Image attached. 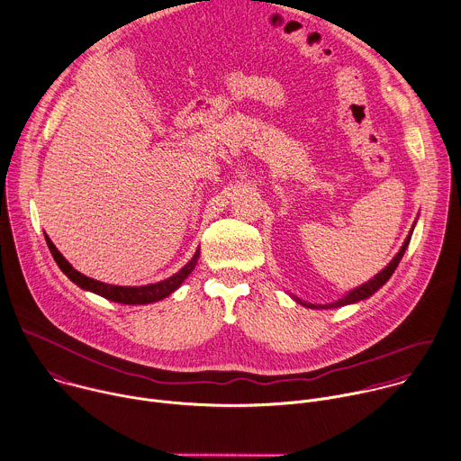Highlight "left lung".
<instances>
[{"mask_svg":"<svg viewBox=\"0 0 461 461\" xmlns=\"http://www.w3.org/2000/svg\"><path fill=\"white\" fill-rule=\"evenodd\" d=\"M411 235H412V230H411V233L407 235V239H405V242H403V246H402V249L398 251V255L375 276V278H371L369 282H366V284H362L360 287H357V289H353L349 294H346L344 298H340L339 302H333V303H328V305H315V303H308V302H302L300 298H294L296 302H300L302 305H305V308H312V310H328V308H339V305H346V303H353V302H358V300H364V298H367V296H371L375 291H378L389 278H391V275L394 273V269H396V266L400 264V260H402V257H403V253H405V249H407V246H409V240H411Z\"/></svg>","mask_w":461,"mask_h":461,"instance_id":"8db88e82","label":"left lung"}]
</instances>
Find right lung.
Wrapping results in <instances>:
<instances>
[{"instance_id": "obj_1", "label": "right lung", "mask_w": 461, "mask_h": 461, "mask_svg": "<svg viewBox=\"0 0 461 461\" xmlns=\"http://www.w3.org/2000/svg\"><path fill=\"white\" fill-rule=\"evenodd\" d=\"M47 239V244H49V249L54 257V260L58 262L59 269L74 282L77 284L79 287L86 289V291H92L95 294H101L108 300H113L117 303H149V302H158V300H163L165 296H168L170 293H174L183 282L185 278L194 271L197 260H199V255L201 251L197 249L194 258L181 269L177 271L174 276L163 280V282H158V284H148V285H140V287H124V285H112V284H104V282H99V280H94L90 276H85L81 275L79 271H76L68 260L58 251V248L52 244V240L45 235Z\"/></svg>"}]
</instances>
